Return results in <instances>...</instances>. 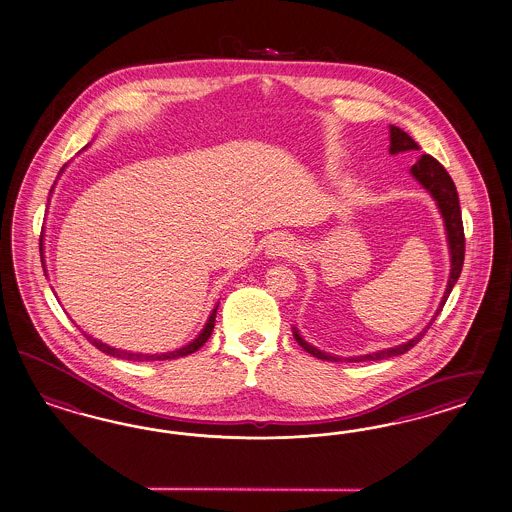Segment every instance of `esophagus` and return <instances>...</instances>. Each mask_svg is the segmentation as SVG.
Wrapping results in <instances>:
<instances>
[{
	"label": "esophagus",
	"instance_id": "34e87169",
	"mask_svg": "<svg viewBox=\"0 0 512 512\" xmlns=\"http://www.w3.org/2000/svg\"><path fill=\"white\" fill-rule=\"evenodd\" d=\"M295 253V244L289 236L285 234H276L274 238H270L268 246H266V255L270 259H281V257H291Z\"/></svg>",
	"mask_w": 512,
	"mask_h": 512
}]
</instances>
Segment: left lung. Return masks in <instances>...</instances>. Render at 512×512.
Wrapping results in <instances>:
<instances>
[{"label": "left lung", "mask_w": 512, "mask_h": 512, "mask_svg": "<svg viewBox=\"0 0 512 512\" xmlns=\"http://www.w3.org/2000/svg\"><path fill=\"white\" fill-rule=\"evenodd\" d=\"M411 150H420L419 144L415 140L411 139L405 131H402L400 127L396 125H390V148L388 152L390 154H400V152H411ZM411 174L413 178L419 182L420 186L424 187L435 202H437V208L443 216L445 221V231H447V242H449L450 251V276L449 283H447V289H445V295L441 298V304L435 311L434 319L428 323V326L417 334L413 340L405 341L400 343L396 347H388L383 351H377L372 355H362V357H349L340 358L332 357L328 353L319 351L317 347L310 345L308 341L304 340L298 330L293 328V334H295V340L298 341V345L310 353L313 357L321 358V360H332V362H340V360H347V362H364V360H387V358L400 357L403 353H407L411 347H415L422 336L428 332V328L432 326L435 321V317L441 313L447 298H449L450 291L454 287V283L460 278L462 274V266H464V255H465V236H464V223H462V210H460V201H458V191L456 186L452 182V178L449 176V172L445 171V167L434 159L432 155L424 154L420 157L419 161L411 167Z\"/></svg>", "instance_id": "left-lung-1"}]
</instances>
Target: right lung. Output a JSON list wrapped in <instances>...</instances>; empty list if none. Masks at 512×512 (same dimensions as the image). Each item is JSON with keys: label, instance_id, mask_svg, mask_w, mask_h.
<instances>
[{"label": "right lung", "instance_id": "add662e5", "mask_svg": "<svg viewBox=\"0 0 512 512\" xmlns=\"http://www.w3.org/2000/svg\"><path fill=\"white\" fill-rule=\"evenodd\" d=\"M41 253H43V244H41ZM41 261H43V255H41ZM45 272H47V268H45ZM47 276V274H45ZM216 313L217 306L214 308V311L210 313V317H208V321H206V325L201 330V334L195 338L193 341H189L186 347H182V349H176V351H171V353H155V355H142V353H129V351H120V349H116V347H110L107 343H103V341L95 340L92 336H88V334H84L86 336V340L90 341L92 345H95L99 351H103V353H107L110 357L116 358H124V360H135V362H150V360H171V358H180L187 357V355H191V353H195V351H199L202 345L208 341V338L212 336V330H214V325H216Z\"/></svg>", "mask_w": 512, "mask_h": 512}]
</instances>
